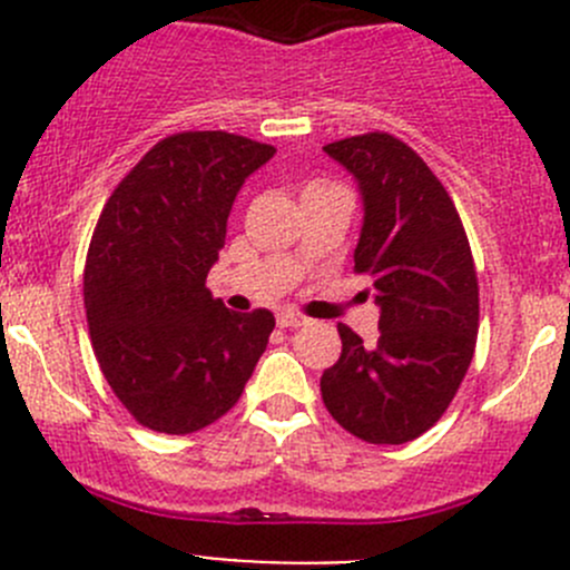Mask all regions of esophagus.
Segmentation results:
<instances>
[{
	"instance_id": "esophagus-1",
	"label": "esophagus",
	"mask_w": 570,
	"mask_h": 570,
	"mask_svg": "<svg viewBox=\"0 0 570 570\" xmlns=\"http://www.w3.org/2000/svg\"><path fill=\"white\" fill-rule=\"evenodd\" d=\"M278 325L281 327H303V325H308V317H303V314H297V312H281Z\"/></svg>"
}]
</instances>
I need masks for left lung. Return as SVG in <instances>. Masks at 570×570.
Instances as JSON below:
<instances>
[{"mask_svg": "<svg viewBox=\"0 0 570 570\" xmlns=\"http://www.w3.org/2000/svg\"><path fill=\"white\" fill-rule=\"evenodd\" d=\"M355 178L364 223L355 273L381 308L375 342L338 325L342 355L322 372L331 416L370 444H405L450 407L471 364L480 289L461 215L413 148L386 131L327 142Z\"/></svg>", "mask_w": 570, "mask_h": 570, "instance_id": "obj_1", "label": "left lung"}]
</instances>
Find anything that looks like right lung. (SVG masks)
I'll list each match as a JSON object with an SVG mask.
<instances>
[{
	"label": "right lung",
	"instance_id": "right-lung-1",
	"mask_svg": "<svg viewBox=\"0 0 570 570\" xmlns=\"http://www.w3.org/2000/svg\"><path fill=\"white\" fill-rule=\"evenodd\" d=\"M273 146L181 131L115 187L85 262V312L101 372L148 430L187 435L243 394L275 317L228 312L206 289L245 178Z\"/></svg>",
	"mask_w": 570,
	"mask_h": 570
}]
</instances>
